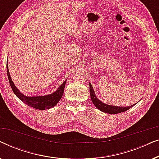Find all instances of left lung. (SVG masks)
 <instances>
[{"mask_svg": "<svg viewBox=\"0 0 159 159\" xmlns=\"http://www.w3.org/2000/svg\"><path fill=\"white\" fill-rule=\"evenodd\" d=\"M90 93L91 100H92V102L95 106V107H96L98 109L101 111H103L104 113H107V114H119V113L126 111L129 110V108H131L132 106H134L136 104V103L133 104V105L127 106V107L107 105V104L104 103L101 101H100V100L96 97V95L95 94L94 90H93L92 84L90 83Z\"/></svg>", "mask_w": 159, "mask_h": 159, "instance_id": "obj_1", "label": "left lung"}]
</instances>
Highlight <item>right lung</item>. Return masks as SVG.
<instances>
[{"label":"right lung","instance_id":"obj_1","mask_svg":"<svg viewBox=\"0 0 159 159\" xmlns=\"http://www.w3.org/2000/svg\"><path fill=\"white\" fill-rule=\"evenodd\" d=\"M6 69H7V75L9 81L11 88L13 92L15 95L18 97V98L21 100V101L24 102L27 106L32 107L36 109L39 110H45L48 109V108H53L55 106L61 98L63 94H64V87L66 84V80H65L63 84L58 87V88L55 92L51 93V94L47 95H39V96H26L23 95L20 91H19L14 82H13L11 77L9 71H8V61L6 62Z\"/></svg>","mask_w":159,"mask_h":159}]
</instances>
